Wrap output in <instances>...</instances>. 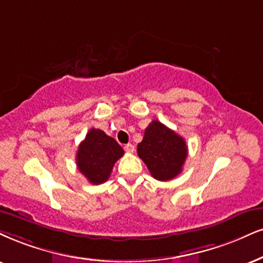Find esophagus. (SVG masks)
I'll return each instance as SVG.
<instances>
[{
	"label": "esophagus",
	"instance_id": "34e87169",
	"mask_svg": "<svg viewBox=\"0 0 263 263\" xmlns=\"http://www.w3.org/2000/svg\"><path fill=\"white\" fill-rule=\"evenodd\" d=\"M124 150L128 152V154H132V152H134V145L133 144L124 145Z\"/></svg>",
	"mask_w": 263,
	"mask_h": 263
}]
</instances>
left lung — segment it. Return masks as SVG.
<instances>
[{"instance_id":"obj_1","label":"left lung","mask_w":263,"mask_h":263,"mask_svg":"<svg viewBox=\"0 0 263 263\" xmlns=\"http://www.w3.org/2000/svg\"><path fill=\"white\" fill-rule=\"evenodd\" d=\"M138 155L155 179L167 181L176 178L183 170L187 146L176 132L161 122L152 121L138 145Z\"/></svg>"}]
</instances>
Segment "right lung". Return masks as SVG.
<instances>
[{
    "label": "right lung",
    "mask_w": 263,
    "mask_h": 263,
    "mask_svg": "<svg viewBox=\"0 0 263 263\" xmlns=\"http://www.w3.org/2000/svg\"><path fill=\"white\" fill-rule=\"evenodd\" d=\"M124 155L121 145L100 129H90L77 152V166L91 184H102L112 168Z\"/></svg>",
    "instance_id": "obj_1"
}]
</instances>
